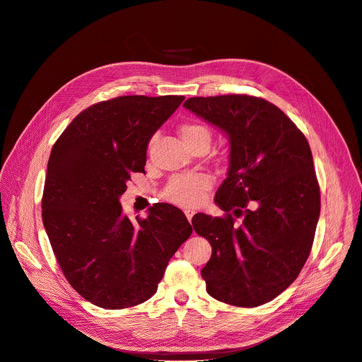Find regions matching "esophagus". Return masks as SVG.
<instances>
[{"instance_id": "1", "label": "esophagus", "mask_w": 362, "mask_h": 362, "mask_svg": "<svg viewBox=\"0 0 362 362\" xmlns=\"http://www.w3.org/2000/svg\"><path fill=\"white\" fill-rule=\"evenodd\" d=\"M185 214H186V218L189 221H192V217L195 216V211L194 210H185Z\"/></svg>"}]
</instances>
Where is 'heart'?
Instances as JSON below:
<instances>
[{"label": "heart", "instance_id": "heart-1", "mask_svg": "<svg viewBox=\"0 0 362 362\" xmlns=\"http://www.w3.org/2000/svg\"><path fill=\"white\" fill-rule=\"evenodd\" d=\"M180 138L189 149L204 145L210 146L213 132L205 123L192 120L180 124ZM213 186V179L205 173H182L171 177L163 189V198L180 206H195L202 199L206 191Z\"/></svg>", "mask_w": 362, "mask_h": 362}]
</instances>
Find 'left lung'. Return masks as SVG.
Here are the masks:
<instances>
[{
    "label": "left lung",
    "instance_id": "obj_1",
    "mask_svg": "<svg viewBox=\"0 0 362 362\" xmlns=\"http://www.w3.org/2000/svg\"><path fill=\"white\" fill-rule=\"evenodd\" d=\"M185 108L230 139V165L216 194L221 217L198 213L195 232L213 246L201 272L206 292L254 308L288 289L313 248L320 186L305 135L259 97H194Z\"/></svg>",
    "mask_w": 362,
    "mask_h": 362
}]
</instances>
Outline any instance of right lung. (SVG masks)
I'll use <instances>...</instances> for the list:
<instances>
[{
  "label": "right lung",
  "mask_w": 362,
  "mask_h": 362,
  "mask_svg": "<svg viewBox=\"0 0 362 362\" xmlns=\"http://www.w3.org/2000/svg\"><path fill=\"white\" fill-rule=\"evenodd\" d=\"M183 100L123 95L97 103L51 149L42 221L64 277L93 305L122 310L149 299L192 233L173 205L158 202L132 221L119 202L130 176L145 171L151 136Z\"/></svg>",
  "instance_id": "obj_1"
}]
</instances>
